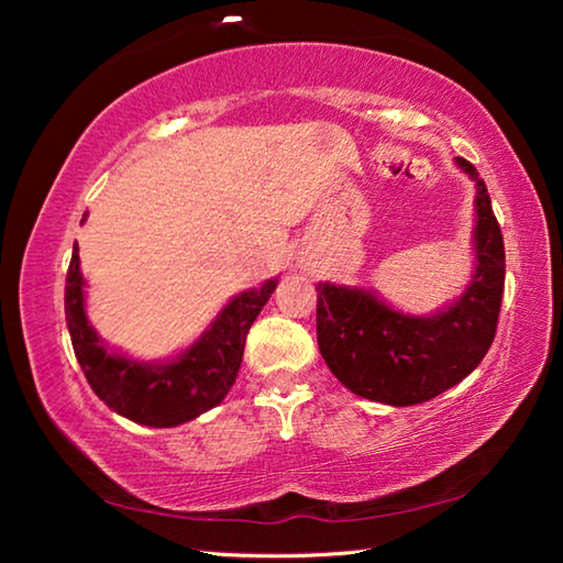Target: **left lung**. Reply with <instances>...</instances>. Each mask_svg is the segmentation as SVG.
<instances>
[{"label":"left lung","instance_id":"left-lung-1","mask_svg":"<svg viewBox=\"0 0 563 563\" xmlns=\"http://www.w3.org/2000/svg\"><path fill=\"white\" fill-rule=\"evenodd\" d=\"M454 164L474 180V271L460 298L432 316H409L360 285H316L320 355L350 393L373 402L409 407L446 393L479 365L497 332L501 231L476 168L460 156Z\"/></svg>","mask_w":563,"mask_h":563}]
</instances>
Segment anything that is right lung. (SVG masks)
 Wrapping results in <instances>:
<instances>
[{"label": "right lung", "instance_id": "1", "mask_svg": "<svg viewBox=\"0 0 563 563\" xmlns=\"http://www.w3.org/2000/svg\"><path fill=\"white\" fill-rule=\"evenodd\" d=\"M275 285L278 278L238 292L188 347L166 360L144 362L113 350L93 330L87 316V280L81 273L79 245L74 243L64 292L66 328L74 355L103 405L136 424L178 427L221 405L231 393L243 362L247 330Z\"/></svg>", "mask_w": 563, "mask_h": 563}]
</instances>
